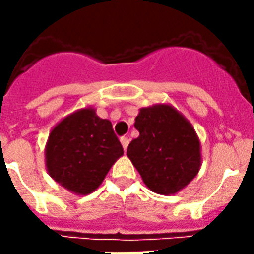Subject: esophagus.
I'll use <instances>...</instances> for the list:
<instances>
[{"label":"esophagus","mask_w":254,"mask_h":254,"mask_svg":"<svg viewBox=\"0 0 254 254\" xmlns=\"http://www.w3.org/2000/svg\"><path fill=\"white\" fill-rule=\"evenodd\" d=\"M120 141H121V145H123L124 150L127 151V145H129V138H127V137H123V138L120 139Z\"/></svg>","instance_id":"esophagus-1"}]
</instances>
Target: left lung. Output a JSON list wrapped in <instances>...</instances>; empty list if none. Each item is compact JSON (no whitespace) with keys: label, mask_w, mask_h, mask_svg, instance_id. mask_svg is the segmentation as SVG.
<instances>
[{"label":"left lung","mask_w":254,"mask_h":254,"mask_svg":"<svg viewBox=\"0 0 254 254\" xmlns=\"http://www.w3.org/2000/svg\"><path fill=\"white\" fill-rule=\"evenodd\" d=\"M127 146V158L149 190L174 195L189 186L201 167V145L189 120L170 104L141 108Z\"/></svg>","instance_id":"1"}]
</instances>
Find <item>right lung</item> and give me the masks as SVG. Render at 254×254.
<instances>
[{"instance_id": "right-lung-1", "label": "right lung", "mask_w": 254, "mask_h": 254, "mask_svg": "<svg viewBox=\"0 0 254 254\" xmlns=\"http://www.w3.org/2000/svg\"><path fill=\"white\" fill-rule=\"evenodd\" d=\"M124 149L112 123L85 107L62 119L51 129L45 147L47 173L58 185L76 195L99 189Z\"/></svg>"}]
</instances>
